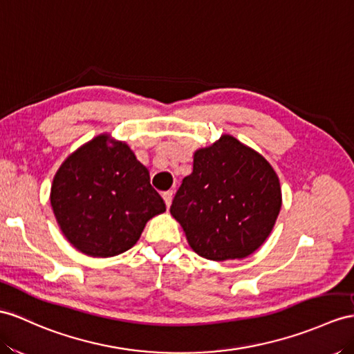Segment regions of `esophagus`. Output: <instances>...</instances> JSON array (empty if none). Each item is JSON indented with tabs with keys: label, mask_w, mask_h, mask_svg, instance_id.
<instances>
[{
	"label": "esophagus",
	"mask_w": 354,
	"mask_h": 354,
	"mask_svg": "<svg viewBox=\"0 0 354 354\" xmlns=\"http://www.w3.org/2000/svg\"><path fill=\"white\" fill-rule=\"evenodd\" d=\"M172 191H167V192H163V201H165V204H167V207H169L171 205V201H172Z\"/></svg>",
	"instance_id": "esophagus-1"
}]
</instances>
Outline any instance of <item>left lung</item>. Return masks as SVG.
<instances>
[{
	"mask_svg": "<svg viewBox=\"0 0 354 354\" xmlns=\"http://www.w3.org/2000/svg\"><path fill=\"white\" fill-rule=\"evenodd\" d=\"M277 172L261 154L223 135L194 154L171 214L194 251L207 260L245 258L269 237L281 210Z\"/></svg>",
	"mask_w": 354,
	"mask_h": 354,
	"instance_id": "8db88e82",
	"label": "left lung"
}]
</instances>
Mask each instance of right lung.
<instances>
[{"mask_svg": "<svg viewBox=\"0 0 354 354\" xmlns=\"http://www.w3.org/2000/svg\"><path fill=\"white\" fill-rule=\"evenodd\" d=\"M94 138L68 156L54 177L50 205L77 251L114 257L131 249L154 214L167 210L149 169L124 142Z\"/></svg>", "mask_w": 354, "mask_h": 354, "instance_id": "right-lung-1", "label": "right lung"}]
</instances>
